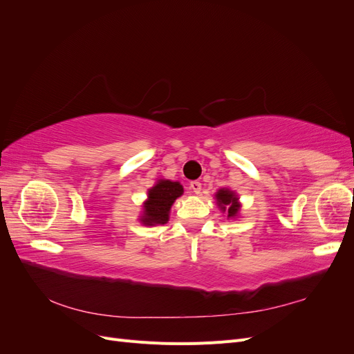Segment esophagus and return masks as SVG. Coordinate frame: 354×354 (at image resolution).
<instances>
[{"label":"esophagus","mask_w":354,"mask_h":354,"mask_svg":"<svg viewBox=\"0 0 354 354\" xmlns=\"http://www.w3.org/2000/svg\"><path fill=\"white\" fill-rule=\"evenodd\" d=\"M190 189L194 190L196 195H199L201 190H202V183H201V181H192V183H190Z\"/></svg>","instance_id":"obj_1"}]
</instances>
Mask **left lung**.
<instances>
[{
  "mask_svg": "<svg viewBox=\"0 0 354 354\" xmlns=\"http://www.w3.org/2000/svg\"><path fill=\"white\" fill-rule=\"evenodd\" d=\"M214 198H216L218 209L227 216V220H234L239 217L242 203L239 202V195L236 192L229 187H221L216 192Z\"/></svg>",
  "mask_w": 354,
  "mask_h": 354,
  "instance_id": "1",
  "label": "left lung"
}]
</instances>
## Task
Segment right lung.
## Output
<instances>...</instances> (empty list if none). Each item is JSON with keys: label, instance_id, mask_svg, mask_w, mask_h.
<instances>
[{"label": "right lung", "instance_id": "obj_1", "mask_svg": "<svg viewBox=\"0 0 354 354\" xmlns=\"http://www.w3.org/2000/svg\"><path fill=\"white\" fill-rule=\"evenodd\" d=\"M183 195L180 181L158 178L156 183L147 189V199L143 202V211L138 217L143 226L165 224L169 220V209L177 198Z\"/></svg>", "mask_w": 354, "mask_h": 354}]
</instances>
